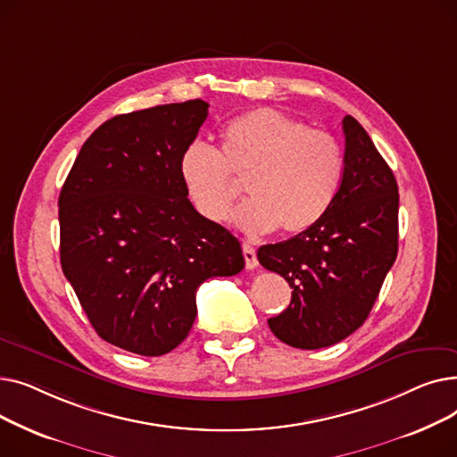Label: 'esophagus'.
<instances>
[{
  "mask_svg": "<svg viewBox=\"0 0 457 457\" xmlns=\"http://www.w3.org/2000/svg\"><path fill=\"white\" fill-rule=\"evenodd\" d=\"M243 253H245V261H246V269H248V270H253V269H257L259 261H257V253H255V248L245 243V245H243Z\"/></svg>",
  "mask_w": 457,
  "mask_h": 457,
  "instance_id": "esophagus-1",
  "label": "esophagus"
}]
</instances>
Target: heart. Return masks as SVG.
I'll return each mask as SVG.
<instances>
[{
    "instance_id": "b5f03b06",
    "label": "heart",
    "mask_w": 457,
    "mask_h": 457,
    "mask_svg": "<svg viewBox=\"0 0 457 457\" xmlns=\"http://www.w3.org/2000/svg\"><path fill=\"white\" fill-rule=\"evenodd\" d=\"M222 154L202 140L179 155V178L195 209L209 222H224L241 195L233 179H246L252 196L235 222L248 233H302L315 226L341 187V144L274 109H255L222 129ZM232 175L229 177L228 174Z\"/></svg>"
}]
</instances>
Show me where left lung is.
Returning <instances> with one entry per match:
<instances>
[{"instance_id": "left-lung-1", "label": "left lung", "mask_w": 457, "mask_h": 457, "mask_svg": "<svg viewBox=\"0 0 457 457\" xmlns=\"http://www.w3.org/2000/svg\"><path fill=\"white\" fill-rule=\"evenodd\" d=\"M345 172L322 219L257 259L291 285V303L269 319L276 337L317 350L361 326L398 253V185L363 126L343 120Z\"/></svg>"}]
</instances>
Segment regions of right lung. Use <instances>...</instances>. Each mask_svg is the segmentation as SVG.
I'll return each instance as SVG.
<instances>
[{"label":"right lung","mask_w":457,"mask_h":457,"mask_svg":"<svg viewBox=\"0 0 457 457\" xmlns=\"http://www.w3.org/2000/svg\"><path fill=\"white\" fill-rule=\"evenodd\" d=\"M204 100L118 114L83 144L61 188V267L100 337L162 355L196 319L198 287L245 269L241 243L187 198L179 155Z\"/></svg>","instance_id":"right-lung-1"}]
</instances>
